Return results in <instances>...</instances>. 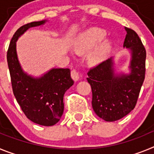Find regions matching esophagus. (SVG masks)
I'll use <instances>...</instances> for the list:
<instances>
[{
  "label": "esophagus",
  "mask_w": 154,
  "mask_h": 154,
  "mask_svg": "<svg viewBox=\"0 0 154 154\" xmlns=\"http://www.w3.org/2000/svg\"><path fill=\"white\" fill-rule=\"evenodd\" d=\"M71 76L74 81H78L79 79V76H80V72H79L78 70L76 69H72V72H71Z\"/></svg>",
  "instance_id": "obj_1"
}]
</instances>
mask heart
Segmentation results:
<instances>
[{"instance_id": "obj_1", "label": "heart", "mask_w": 154, "mask_h": 154, "mask_svg": "<svg viewBox=\"0 0 154 154\" xmlns=\"http://www.w3.org/2000/svg\"><path fill=\"white\" fill-rule=\"evenodd\" d=\"M106 36V32L99 28L86 30L77 38L74 42L75 48L80 53H89L88 60L92 65H98L106 58L112 48V43L109 40H102Z\"/></svg>"}]
</instances>
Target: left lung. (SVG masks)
I'll return each instance as SVG.
<instances>
[{
	"label": "left lung",
	"mask_w": 154,
	"mask_h": 154,
	"mask_svg": "<svg viewBox=\"0 0 154 154\" xmlns=\"http://www.w3.org/2000/svg\"><path fill=\"white\" fill-rule=\"evenodd\" d=\"M123 47L131 50L130 75H115L112 58L88 72L92 92V106L98 116L108 122L122 119L135 108L146 73V49L135 31L125 27Z\"/></svg>",
	"instance_id": "8db88e82"
}]
</instances>
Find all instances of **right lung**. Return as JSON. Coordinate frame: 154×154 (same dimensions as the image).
<instances>
[{"label":"right lung","mask_w":154,"mask_h":154,"mask_svg":"<svg viewBox=\"0 0 154 154\" xmlns=\"http://www.w3.org/2000/svg\"><path fill=\"white\" fill-rule=\"evenodd\" d=\"M45 21L24 24L16 31L7 52L14 95L24 115L42 126L57 123L63 114L64 94L74 84L69 69H53L44 76L34 79L24 73L16 53V42L19 36L31 27L44 24Z\"/></svg>","instance_id":"add662e5"}]
</instances>
